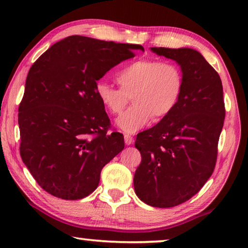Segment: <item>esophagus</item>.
I'll use <instances>...</instances> for the list:
<instances>
[{"instance_id":"1","label":"esophagus","mask_w":248,"mask_h":248,"mask_svg":"<svg viewBox=\"0 0 248 248\" xmlns=\"http://www.w3.org/2000/svg\"><path fill=\"white\" fill-rule=\"evenodd\" d=\"M124 140H125V144H126L127 146L132 145L133 141H134L133 137H132L131 135H125V136H124Z\"/></svg>"}]
</instances>
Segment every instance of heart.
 I'll list each match as a JSON object with an SVG mask.
<instances>
[{
  "label": "heart",
  "mask_w": 248,
  "mask_h": 248,
  "mask_svg": "<svg viewBox=\"0 0 248 248\" xmlns=\"http://www.w3.org/2000/svg\"><path fill=\"white\" fill-rule=\"evenodd\" d=\"M120 88L104 81L95 84L94 93L102 107L120 114L129 98L134 106L125 111L116 124L122 131L136 133L151 120L170 115L179 104L184 88V76L179 65L170 61L141 59L134 61L116 74Z\"/></svg>",
  "instance_id": "heart-1"
}]
</instances>
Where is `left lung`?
<instances>
[{
    "label": "left lung",
    "mask_w": 248,
    "mask_h": 248,
    "mask_svg": "<svg viewBox=\"0 0 248 248\" xmlns=\"http://www.w3.org/2000/svg\"><path fill=\"white\" fill-rule=\"evenodd\" d=\"M180 65L184 88L170 115L137 135L141 162L134 188L141 202L170 208L188 201L215 170L225 108L219 74L198 51L189 47H151Z\"/></svg>",
    "instance_id": "obj_1"
}]
</instances>
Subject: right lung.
<instances>
[{"label": "right lung", "mask_w": 248, "mask_h": 248, "mask_svg": "<svg viewBox=\"0 0 248 248\" xmlns=\"http://www.w3.org/2000/svg\"><path fill=\"white\" fill-rule=\"evenodd\" d=\"M140 45L69 36L30 67L18 108L20 155L41 187L76 201L98 187L100 173L124 148V137L107 135L110 120L94 87Z\"/></svg>", "instance_id": "add662e5"}]
</instances>
